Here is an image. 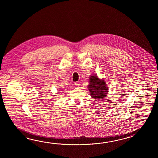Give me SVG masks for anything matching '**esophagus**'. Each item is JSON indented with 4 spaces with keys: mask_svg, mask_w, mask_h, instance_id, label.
I'll return each instance as SVG.
<instances>
[{
    "mask_svg": "<svg viewBox=\"0 0 158 158\" xmlns=\"http://www.w3.org/2000/svg\"><path fill=\"white\" fill-rule=\"evenodd\" d=\"M74 85H75L76 86L79 87V86H80V84L79 82H76L74 83Z\"/></svg>",
    "mask_w": 158,
    "mask_h": 158,
    "instance_id": "34e87169",
    "label": "esophagus"
}]
</instances>
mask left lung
Masks as SVG:
<instances>
[{"mask_svg": "<svg viewBox=\"0 0 158 158\" xmlns=\"http://www.w3.org/2000/svg\"><path fill=\"white\" fill-rule=\"evenodd\" d=\"M88 89L90 91L91 97L99 101L106 97L108 93V88L104 80H100L95 75H93L89 78Z\"/></svg>", "mask_w": 158, "mask_h": 158, "instance_id": "1", "label": "left lung"}]
</instances>
